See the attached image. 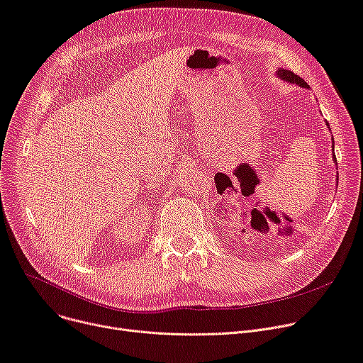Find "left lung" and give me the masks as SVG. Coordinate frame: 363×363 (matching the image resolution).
Wrapping results in <instances>:
<instances>
[{"label": "left lung", "instance_id": "8db88e82", "mask_svg": "<svg viewBox=\"0 0 363 363\" xmlns=\"http://www.w3.org/2000/svg\"><path fill=\"white\" fill-rule=\"evenodd\" d=\"M276 76H277L280 80H284V82H287V83L298 84V86H301V87H303V89H309V86L305 83V80H302L299 76L294 74V72L289 71V69L279 68V69L276 71ZM327 127H328V123H327ZM328 128H330V127H328ZM331 140H333V138H331ZM333 143H334V140H333ZM333 160H334V164H337L335 155H334V146H333ZM337 177H339V175H337ZM337 184H339V178H337Z\"/></svg>", "mask_w": 363, "mask_h": 363}]
</instances>
